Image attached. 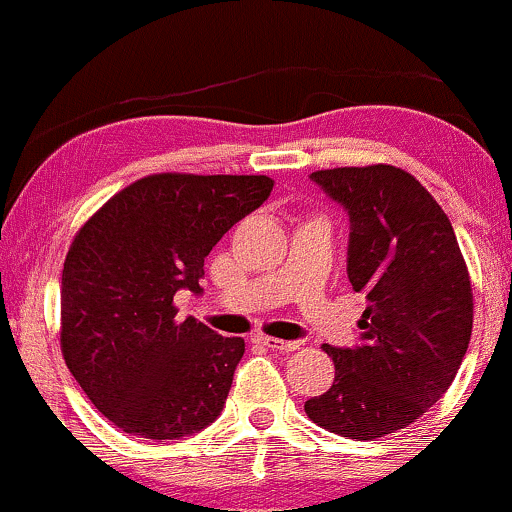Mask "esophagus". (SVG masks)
<instances>
[{
    "instance_id": "34e87169",
    "label": "esophagus",
    "mask_w": 512,
    "mask_h": 512,
    "mask_svg": "<svg viewBox=\"0 0 512 512\" xmlns=\"http://www.w3.org/2000/svg\"><path fill=\"white\" fill-rule=\"evenodd\" d=\"M255 342H260V345L269 347V350H279V352H294L296 347H299V342H294V340H279V338H269V335H257Z\"/></svg>"
}]
</instances>
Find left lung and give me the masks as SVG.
<instances>
[{"mask_svg":"<svg viewBox=\"0 0 512 512\" xmlns=\"http://www.w3.org/2000/svg\"><path fill=\"white\" fill-rule=\"evenodd\" d=\"M311 179L350 216L347 277L369 306L357 323L362 345H323L335 381L303 408L335 435L376 440L415 423L457 376L474 325L469 269L447 213L401 167Z\"/></svg>","mask_w":512,"mask_h":512,"instance_id":"obj_1","label":"left lung"}]
</instances>
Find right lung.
Returning <instances> with one entry per match:
<instances>
[{
    "mask_svg": "<svg viewBox=\"0 0 512 512\" xmlns=\"http://www.w3.org/2000/svg\"><path fill=\"white\" fill-rule=\"evenodd\" d=\"M272 187L265 174H150L75 235L60 284V347L116 428L179 440L221 415L245 340L179 320L174 294H201L204 257Z\"/></svg>",
    "mask_w": 512,
    "mask_h": 512,
    "instance_id": "obj_1",
    "label": "right lung"
}]
</instances>
